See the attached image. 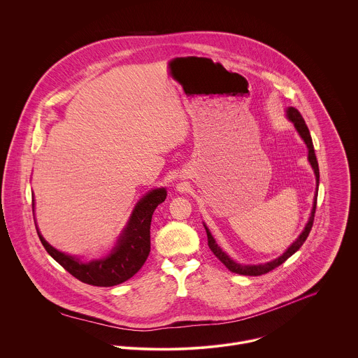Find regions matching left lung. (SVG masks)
<instances>
[{"label": "left lung", "mask_w": 358, "mask_h": 358, "mask_svg": "<svg viewBox=\"0 0 358 358\" xmlns=\"http://www.w3.org/2000/svg\"><path fill=\"white\" fill-rule=\"evenodd\" d=\"M287 113V118L294 122L295 125V129L298 131L299 136L303 139V142L306 143L307 150V159L314 171V175H315V193H314V200H313V208H311V213H310V217L307 220L306 226L303 229V231L299 234V237L285 250V252L282 255L270 260V262H266V263H259V264H241V263H237L234 262L230 256L227 255L224 251H222V248L216 244L215 238L212 237L209 229L206 227V224L204 223L205 230H206V236H208V247L210 248V251L213 252V255L216 256L231 273H237V274H243V275H262V274H266L268 271H271L273 268L278 267L280 264H282L289 256L294 255L302 245L303 243L306 241L307 237H308V233L313 227V220H314V213H315V205H317V194H318V185H320V171H318V162H317V158H315V153H314V146H313V141H311V136H310V132H308V128H307L306 122L303 120V117L301 115V113L295 108V107H288L285 110Z\"/></svg>", "instance_id": "8db88e82"}]
</instances>
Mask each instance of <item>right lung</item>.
Segmentation results:
<instances>
[{
	"label": "right lung",
	"instance_id": "right-lung-1",
	"mask_svg": "<svg viewBox=\"0 0 358 358\" xmlns=\"http://www.w3.org/2000/svg\"><path fill=\"white\" fill-rule=\"evenodd\" d=\"M165 199V187H158L146 193L135 205L127 226L122 229L110 254L99 259L84 262L77 256L60 252L45 241L38 229L37 233L47 252L77 280L95 287L118 285L135 275L145 264L150 254L152 216L155 208L164 203Z\"/></svg>",
	"mask_w": 358,
	"mask_h": 358
}]
</instances>
